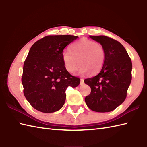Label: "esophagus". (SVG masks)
Segmentation results:
<instances>
[{"instance_id":"obj_1","label":"esophagus","mask_w":147,"mask_h":147,"mask_svg":"<svg viewBox=\"0 0 147 147\" xmlns=\"http://www.w3.org/2000/svg\"><path fill=\"white\" fill-rule=\"evenodd\" d=\"M84 84V80L83 79V78H81L80 79V85H83Z\"/></svg>"}]
</instances>
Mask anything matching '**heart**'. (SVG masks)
Wrapping results in <instances>:
<instances>
[{
	"instance_id": "1",
	"label": "heart",
	"mask_w": 147,
	"mask_h": 147,
	"mask_svg": "<svg viewBox=\"0 0 147 147\" xmlns=\"http://www.w3.org/2000/svg\"><path fill=\"white\" fill-rule=\"evenodd\" d=\"M64 67L69 73L76 71L80 63L79 73L92 74L101 69L105 61V51L102 45L93 40L84 38L71 46V51L64 50L62 53Z\"/></svg>"
}]
</instances>
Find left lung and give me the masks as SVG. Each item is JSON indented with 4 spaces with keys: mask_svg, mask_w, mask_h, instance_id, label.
<instances>
[{
    "mask_svg": "<svg viewBox=\"0 0 147 147\" xmlns=\"http://www.w3.org/2000/svg\"><path fill=\"white\" fill-rule=\"evenodd\" d=\"M105 51V61L100 73L84 80L91 88L85 97L88 108L98 112H111L126 99L131 82L132 62L121 43L106 36H90Z\"/></svg>",
    "mask_w": 147,
    "mask_h": 147,
    "instance_id": "obj_1",
    "label": "left lung"
}]
</instances>
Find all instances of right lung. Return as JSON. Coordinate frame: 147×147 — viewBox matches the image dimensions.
I'll return each mask as SVG.
<instances>
[{
	"instance_id": "obj_1",
	"label": "right lung",
	"mask_w": 147,
	"mask_h": 147,
	"mask_svg": "<svg viewBox=\"0 0 147 147\" xmlns=\"http://www.w3.org/2000/svg\"><path fill=\"white\" fill-rule=\"evenodd\" d=\"M78 37L47 36L30 49L21 80L24 95L36 110L44 113L60 110L65 103L67 87L79 85L80 80L68 73L62 59L64 48Z\"/></svg>"
}]
</instances>
